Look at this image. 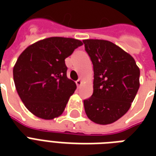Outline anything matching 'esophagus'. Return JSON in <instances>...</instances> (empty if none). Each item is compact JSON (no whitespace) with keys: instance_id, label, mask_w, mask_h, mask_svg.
I'll return each mask as SVG.
<instances>
[{"instance_id":"34e87169","label":"esophagus","mask_w":156,"mask_h":156,"mask_svg":"<svg viewBox=\"0 0 156 156\" xmlns=\"http://www.w3.org/2000/svg\"><path fill=\"white\" fill-rule=\"evenodd\" d=\"M76 84H77V87H78V88H79V87H80V86L82 85L81 79H78V80H77V81H76Z\"/></svg>"}]
</instances>
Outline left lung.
Returning a JSON list of instances; mask_svg holds the SVG:
<instances>
[{
	"instance_id": "8db88e82",
	"label": "left lung",
	"mask_w": 156,
	"mask_h": 156,
	"mask_svg": "<svg viewBox=\"0 0 156 156\" xmlns=\"http://www.w3.org/2000/svg\"><path fill=\"white\" fill-rule=\"evenodd\" d=\"M94 65V93L83 100L88 118L109 124L124 116L140 88V68L134 58L111 41H83Z\"/></svg>"
}]
</instances>
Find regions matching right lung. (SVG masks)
<instances>
[{
	"mask_svg": "<svg viewBox=\"0 0 156 156\" xmlns=\"http://www.w3.org/2000/svg\"><path fill=\"white\" fill-rule=\"evenodd\" d=\"M82 45L78 39L52 37L30 45L19 56L13 68L16 88L35 116L50 120L63 113L77 88L67 77L65 58Z\"/></svg>",
	"mask_w": 156,
	"mask_h": 156,
	"instance_id": "obj_1",
	"label": "right lung"
}]
</instances>
